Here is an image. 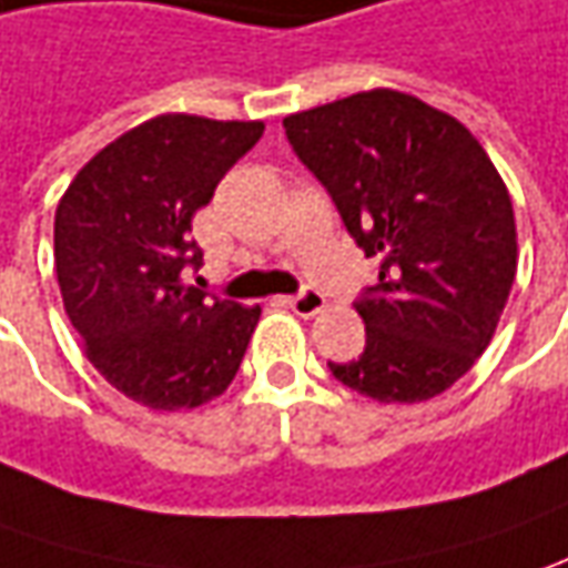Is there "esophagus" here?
Segmentation results:
<instances>
[{"label":"esophagus","mask_w":568,"mask_h":568,"mask_svg":"<svg viewBox=\"0 0 568 568\" xmlns=\"http://www.w3.org/2000/svg\"><path fill=\"white\" fill-rule=\"evenodd\" d=\"M288 307L295 311L298 316H316V314H323V307H326V298L316 292V288H304V292H298V295H292L288 298Z\"/></svg>","instance_id":"34e87169"}]
</instances>
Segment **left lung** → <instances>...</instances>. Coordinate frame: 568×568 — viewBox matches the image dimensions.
Listing matches in <instances>:
<instances>
[{
  "label": "left lung",
  "instance_id": "1",
  "mask_svg": "<svg viewBox=\"0 0 568 568\" xmlns=\"http://www.w3.org/2000/svg\"><path fill=\"white\" fill-rule=\"evenodd\" d=\"M285 136L379 257L357 301L366 348L329 364L379 404L442 395L488 348L516 280V217L500 173L457 118L397 90L288 114Z\"/></svg>",
  "mask_w": 568,
  "mask_h": 568
}]
</instances>
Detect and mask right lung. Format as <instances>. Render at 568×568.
<instances>
[{"label":"right lung","instance_id":"obj_1","mask_svg":"<svg viewBox=\"0 0 568 568\" xmlns=\"http://www.w3.org/2000/svg\"><path fill=\"white\" fill-rule=\"evenodd\" d=\"M264 133L261 121L158 114L80 168L55 211V273L90 364L149 410L230 388L261 307L186 285L195 211Z\"/></svg>","mask_w":568,"mask_h":568}]
</instances>
